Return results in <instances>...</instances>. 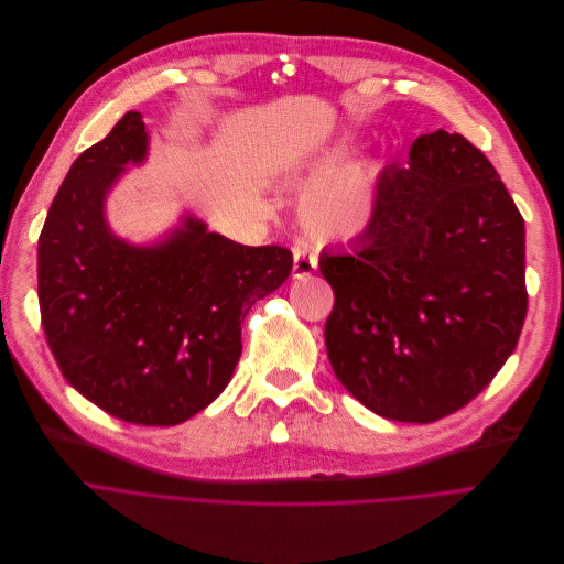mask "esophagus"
Masks as SVG:
<instances>
[{"label":"esophagus","instance_id":"esophagus-1","mask_svg":"<svg viewBox=\"0 0 564 564\" xmlns=\"http://www.w3.org/2000/svg\"><path fill=\"white\" fill-rule=\"evenodd\" d=\"M318 259L307 243L293 246V278H307L316 271Z\"/></svg>","mask_w":564,"mask_h":564}]
</instances>
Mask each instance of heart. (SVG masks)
<instances>
[{"label": "heart", "mask_w": 564, "mask_h": 564, "mask_svg": "<svg viewBox=\"0 0 564 564\" xmlns=\"http://www.w3.org/2000/svg\"><path fill=\"white\" fill-rule=\"evenodd\" d=\"M356 153L354 138H339L303 165V174L314 181L299 197V218L314 238L326 243H354L379 218L381 165L365 158L340 170Z\"/></svg>", "instance_id": "obj_1"}]
</instances>
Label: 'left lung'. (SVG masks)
I'll use <instances>...</instances> for the list:
<instances>
[{"mask_svg":"<svg viewBox=\"0 0 564 564\" xmlns=\"http://www.w3.org/2000/svg\"><path fill=\"white\" fill-rule=\"evenodd\" d=\"M335 291L326 348L339 383L386 420L426 424L466 406L517 348L525 225L459 132L420 135L379 183V218L324 250Z\"/></svg>","mask_w":564,"mask_h":564,"instance_id":"8db88e82","label":"left lung"}]
</instances>
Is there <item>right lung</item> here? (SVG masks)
<instances>
[{
    "label": "right lung",
    "instance_id": "1",
    "mask_svg": "<svg viewBox=\"0 0 564 564\" xmlns=\"http://www.w3.org/2000/svg\"><path fill=\"white\" fill-rule=\"evenodd\" d=\"M149 158L140 112L70 165L39 238L43 330L64 379L132 424L172 426L216 401L238 365L240 324L282 286L286 248H248L183 210L147 243L107 223V197Z\"/></svg>",
    "mask_w": 564,
    "mask_h": 564
}]
</instances>
